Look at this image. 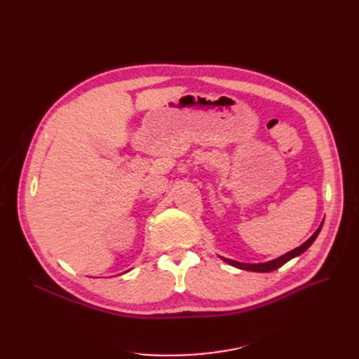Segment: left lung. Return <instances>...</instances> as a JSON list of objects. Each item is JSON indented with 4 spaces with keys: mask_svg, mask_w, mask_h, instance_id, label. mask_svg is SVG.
Returning a JSON list of instances; mask_svg holds the SVG:
<instances>
[{
    "mask_svg": "<svg viewBox=\"0 0 359 359\" xmlns=\"http://www.w3.org/2000/svg\"><path fill=\"white\" fill-rule=\"evenodd\" d=\"M320 229H322V224L318 227V231L311 235L310 240H307L302 245L297 247L295 250H292V252H289V253H286V255H283V256H280L278 259L271 260V262H266V264H241V262H235V260H231V259H224V257H222V259L224 260V262H227V264L232 265V266L240 268V269L255 271V273H269V271H274V269L280 268L281 265H285V264L287 262V260H290L292 257L299 256L301 253L306 252V250L313 244V241L318 238Z\"/></svg>",
    "mask_w": 359,
    "mask_h": 359,
    "instance_id": "1",
    "label": "left lung"
}]
</instances>
